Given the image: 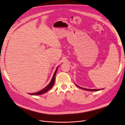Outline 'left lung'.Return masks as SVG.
I'll list each match as a JSON object with an SVG mask.
<instances>
[{
	"label": "left lung",
	"mask_w": 125,
	"mask_h": 125,
	"mask_svg": "<svg viewBox=\"0 0 125 125\" xmlns=\"http://www.w3.org/2000/svg\"><path fill=\"white\" fill-rule=\"evenodd\" d=\"M77 86L78 87H79V88L83 89V90H86V91H99V90H101V89H85V88H82V87H80V86H78V85H77Z\"/></svg>",
	"instance_id": "left-lung-1"
}]
</instances>
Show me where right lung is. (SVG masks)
<instances>
[{
  "label": "right lung",
  "instance_id": "1",
  "mask_svg": "<svg viewBox=\"0 0 125 125\" xmlns=\"http://www.w3.org/2000/svg\"><path fill=\"white\" fill-rule=\"evenodd\" d=\"M58 67L56 68V70H55V73L54 74L53 77H52V80L51 81V82L50 83V84H49L47 86H46L45 88L42 90H41L40 91L36 92V93H30V95H41V94H42L45 92H46L47 91L49 90H50L52 86H53L54 84V83H55V75H56V73H57V70L58 69Z\"/></svg>",
  "mask_w": 125,
  "mask_h": 125
}]
</instances>
